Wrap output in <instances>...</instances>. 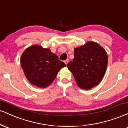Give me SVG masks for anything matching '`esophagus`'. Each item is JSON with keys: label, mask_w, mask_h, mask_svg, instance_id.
Segmentation results:
<instances>
[{"label": "esophagus", "mask_w": 128, "mask_h": 128, "mask_svg": "<svg viewBox=\"0 0 128 128\" xmlns=\"http://www.w3.org/2000/svg\"><path fill=\"white\" fill-rule=\"evenodd\" d=\"M64 62H65V64H66V65H67V63L68 62V59H67L66 60H65V61H64Z\"/></svg>", "instance_id": "1"}]
</instances>
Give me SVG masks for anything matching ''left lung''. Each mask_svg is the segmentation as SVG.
Here are the masks:
<instances>
[{"instance_id": "left-lung-1", "label": "left lung", "mask_w": 128, "mask_h": 128, "mask_svg": "<svg viewBox=\"0 0 128 128\" xmlns=\"http://www.w3.org/2000/svg\"><path fill=\"white\" fill-rule=\"evenodd\" d=\"M74 58L67 64L78 86L90 90L102 80L108 64L105 50L96 42H88L74 49Z\"/></svg>"}]
</instances>
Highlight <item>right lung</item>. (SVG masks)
I'll use <instances>...</instances> for the list:
<instances>
[{
    "mask_svg": "<svg viewBox=\"0 0 128 128\" xmlns=\"http://www.w3.org/2000/svg\"><path fill=\"white\" fill-rule=\"evenodd\" d=\"M20 63L29 82L40 88L49 86L61 68L66 66L49 49L39 45L28 48L22 55Z\"/></svg>",
    "mask_w": 128,
    "mask_h": 128,
    "instance_id": "add662e5",
    "label": "right lung"
}]
</instances>
